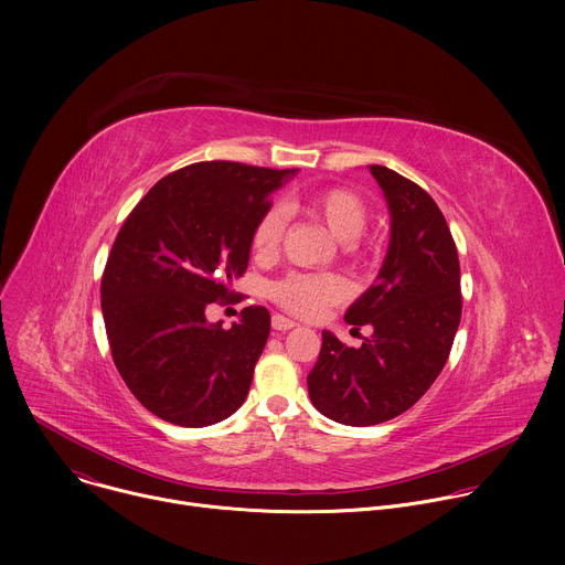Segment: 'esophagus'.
<instances>
[{
	"mask_svg": "<svg viewBox=\"0 0 565 565\" xmlns=\"http://www.w3.org/2000/svg\"><path fill=\"white\" fill-rule=\"evenodd\" d=\"M297 327V321L284 317V315H273V329L275 331H290Z\"/></svg>",
	"mask_w": 565,
	"mask_h": 565,
	"instance_id": "1",
	"label": "esophagus"
}]
</instances>
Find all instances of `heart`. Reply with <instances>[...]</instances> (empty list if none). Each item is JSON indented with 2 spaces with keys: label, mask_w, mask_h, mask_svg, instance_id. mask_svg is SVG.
I'll list each match as a JSON object with an SVG mask.
<instances>
[{
  "label": "heart",
  "mask_w": 565,
  "mask_h": 565,
  "mask_svg": "<svg viewBox=\"0 0 565 565\" xmlns=\"http://www.w3.org/2000/svg\"><path fill=\"white\" fill-rule=\"evenodd\" d=\"M290 207L301 210L319 225H324L331 236L344 244V250L349 255H360L358 236L362 234L369 210L364 201L344 188L321 190L306 194L301 199L288 201ZM284 234V212L281 207L273 205L262 212V216L255 223L253 230V248L259 255H275ZM349 286L338 275H288L275 286V299L290 312L299 317H315L327 306H333L342 299H347Z\"/></svg>",
  "instance_id": "obj_1"
}]
</instances>
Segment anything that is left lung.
<instances>
[{
    "label": "left lung",
    "instance_id": "1",
    "mask_svg": "<svg viewBox=\"0 0 565 565\" xmlns=\"http://www.w3.org/2000/svg\"><path fill=\"white\" fill-rule=\"evenodd\" d=\"M369 172L388 207V248L344 319L373 327V335L355 349L321 331L308 373L315 409L349 427L380 425L416 405L440 375L462 312L458 253L436 201L388 168Z\"/></svg>",
    "mask_w": 565,
    "mask_h": 565
}]
</instances>
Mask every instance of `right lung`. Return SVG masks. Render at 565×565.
I'll use <instances>...</instances> for the list:
<instances>
[{
    "label": "right lung",
    "instance_id": "add662e5",
    "mask_svg": "<svg viewBox=\"0 0 565 565\" xmlns=\"http://www.w3.org/2000/svg\"><path fill=\"white\" fill-rule=\"evenodd\" d=\"M297 170L205 160L160 179L122 223L103 275L114 364L145 409L179 427L232 416L270 335L264 306L223 329L205 310L248 268L253 230Z\"/></svg>",
    "mask_w": 565,
    "mask_h": 565
}]
</instances>
